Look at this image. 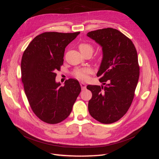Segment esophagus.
I'll return each mask as SVG.
<instances>
[{
  "label": "esophagus",
  "instance_id": "obj_1",
  "mask_svg": "<svg viewBox=\"0 0 159 159\" xmlns=\"http://www.w3.org/2000/svg\"><path fill=\"white\" fill-rule=\"evenodd\" d=\"M80 85H81V89H85L86 88V85L84 82H81L80 83Z\"/></svg>",
  "mask_w": 159,
  "mask_h": 159
}]
</instances>
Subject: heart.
<instances>
[{
	"label": "heart",
	"instance_id": "b5f03b06",
	"mask_svg": "<svg viewBox=\"0 0 159 159\" xmlns=\"http://www.w3.org/2000/svg\"><path fill=\"white\" fill-rule=\"evenodd\" d=\"M79 49L83 55L86 54H92L94 48L93 46L88 42L81 43L79 45ZM91 73V70L89 68H84L76 69L74 71V75L79 80H85L88 78V74Z\"/></svg>",
	"mask_w": 159,
	"mask_h": 159
}]
</instances>
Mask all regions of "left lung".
I'll return each instance as SVG.
<instances>
[{
  "mask_svg": "<svg viewBox=\"0 0 159 159\" xmlns=\"http://www.w3.org/2000/svg\"><path fill=\"white\" fill-rule=\"evenodd\" d=\"M87 36L102 47L97 76L104 85L87 86L92 93L89 112L100 123H113L127 112L133 100L139 78L137 52L133 42L114 28L91 31Z\"/></svg>",
  "mask_w": 159,
  "mask_h": 159,
  "instance_id": "8db88e82",
  "label": "left lung"
}]
</instances>
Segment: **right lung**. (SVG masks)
I'll list each match as a JSON object with an SVG mask.
<instances>
[{"instance_id":"1","label":"right lung","mask_w":159,"mask_h":159,"mask_svg":"<svg viewBox=\"0 0 159 159\" xmlns=\"http://www.w3.org/2000/svg\"><path fill=\"white\" fill-rule=\"evenodd\" d=\"M80 32H47L38 35L23 53L21 79L30 107L42 121L56 124L71 112L81 91L79 81L69 79L64 86L56 82L57 70L63 65L66 47Z\"/></svg>"}]
</instances>
